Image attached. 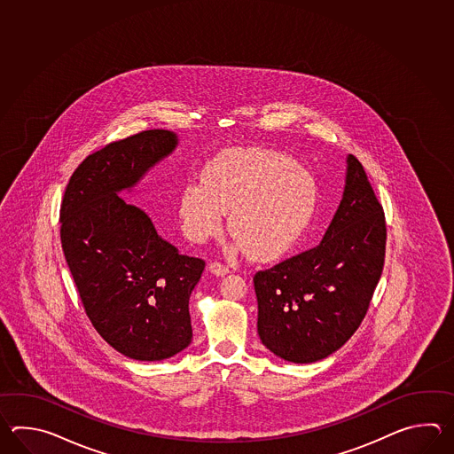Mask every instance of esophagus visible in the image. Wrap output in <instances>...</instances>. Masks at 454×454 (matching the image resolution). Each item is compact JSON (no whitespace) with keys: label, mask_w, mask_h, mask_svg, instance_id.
I'll use <instances>...</instances> for the list:
<instances>
[{"label":"esophagus","mask_w":454,"mask_h":454,"mask_svg":"<svg viewBox=\"0 0 454 454\" xmlns=\"http://www.w3.org/2000/svg\"><path fill=\"white\" fill-rule=\"evenodd\" d=\"M209 270H211L213 274H215V276H225V274L231 272L229 266H225L221 261H214V262H211V264H209Z\"/></svg>","instance_id":"1"}]
</instances>
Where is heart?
Wrapping results in <instances>:
<instances>
[{"label":"heart","instance_id":"obj_1","mask_svg":"<svg viewBox=\"0 0 454 454\" xmlns=\"http://www.w3.org/2000/svg\"><path fill=\"white\" fill-rule=\"evenodd\" d=\"M317 184L297 160L276 151H227L206 165L203 182L178 198L184 233L196 243L229 231L253 260L287 254L307 231L317 207Z\"/></svg>","mask_w":454,"mask_h":454}]
</instances>
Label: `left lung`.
I'll use <instances>...</instances> for the list:
<instances>
[{
    "label": "left lung",
    "instance_id": "obj_1",
    "mask_svg": "<svg viewBox=\"0 0 454 454\" xmlns=\"http://www.w3.org/2000/svg\"><path fill=\"white\" fill-rule=\"evenodd\" d=\"M385 251L383 206L364 165L348 155L344 196L323 241L253 278L261 342L294 364L342 348L367 315Z\"/></svg>",
    "mask_w": 454,
    "mask_h": 454
}]
</instances>
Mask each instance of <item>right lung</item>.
Returning a JSON list of instances; mask_svg holds the SVG:
<instances>
[{
  "mask_svg": "<svg viewBox=\"0 0 454 454\" xmlns=\"http://www.w3.org/2000/svg\"><path fill=\"white\" fill-rule=\"evenodd\" d=\"M176 136L147 129L87 155L59 209V239L77 294L97 333L126 357L164 360L192 342L188 301L201 258L162 240L118 193L170 154Z\"/></svg>",
  "mask_w": 454,
  "mask_h": 454,
  "instance_id": "1",
  "label": "right lung"
}]
</instances>
